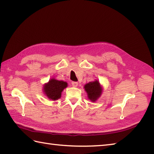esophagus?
Returning <instances> with one entry per match:
<instances>
[{
	"label": "esophagus",
	"instance_id": "esophagus-1",
	"mask_svg": "<svg viewBox=\"0 0 154 154\" xmlns=\"http://www.w3.org/2000/svg\"><path fill=\"white\" fill-rule=\"evenodd\" d=\"M71 85H72V86H73V87H76L78 85V83L77 82H75V81H73V82L71 83Z\"/></svg>",
	"mask_w": 154,
	"mask_h": 154
}]
</instances>
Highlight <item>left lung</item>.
I'll use <instances>...</instances> for the list:
<instances>
[{"mask_svg":"<svg viewBox=\"0 0 154 154\" xmlns=\"http://www.w3.org/2000/svg\"><path fill=\"white\" fill-rule=\"evenodd\" d=\"M85 90L88 94V97L91 100L94 102L101 94L102 89L100 86V84L98 81L90 82L85 85Z\"/></svg>","mask_w":154,"mask_h":154,"instance_id":"obj_1","label":"left lung"}]
</instances>
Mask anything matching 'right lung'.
<instances>
[{
  "label": "right lung",
  "instance_id": "add662e5",
  "mask_svg": "<svg viewBox=\"0 0 154 154\" xmlns=\"http://www.w3.org/2000/svg\"><path fill=\"white\" fill-rule=\"evenodd\" d=\"M67 86V83L66 82L51 79L49 81L48 83L45 85L44 91L49 99L55 100L60 99L61 92Z\"/></svg>",
  "mask_w": 154,
  "mask_h": 154
}]
</instances>
